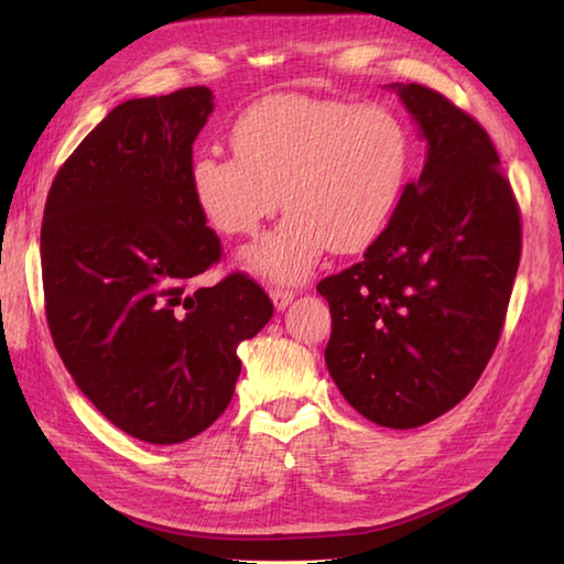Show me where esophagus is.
Segmentation results:
<instances>
[{
    "label": "esophagus",
    "mask_w": 564,
    "mask_h": 564,
    "mask_svg": "<svg viewBox=\"0 0 564 564\" xmlns=\"http://www.w3.org/2000/svg\"><path fill=\"white\" fill-rule=\"evenodd\" d=\"M269 295H271L275 310H285V307L293 303V297H295V293L289 291V289H271Z\"/></svg>",
    "instance_id": "obj_1"
}]
</instances>
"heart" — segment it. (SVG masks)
<instances>
[{"mask_svg":"<svg viewBox=\"0 0 564 564\" xmlns=\"http://www.w3.org/2000/svg\"><path fill=\"white\" fill-rule=\"evenodd\" d=\"M235 152H198L188 186L203 218L227 237L289 215L247 251L273 281H305L327 251L354 254L386 232L410 184L414 142L388 106L273 94L232 128Z\"/></svg>","mask_w":564,"mask_h":564,"instance_id":"1","label":"heart"}]
</instances>
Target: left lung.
Masks as SVG:
<instances>
[{"mask_svg": "<svg viewBox=\"0 0 564 564\" xmlns=\"http://www.w3.org/2000/svg\"><path fill=\"white\" fill-rule=\"evenodd\" d=\"M426 138L419 182L364 261L317 283L325 361L356 412L414 429L453 410L492 358L521 259V210L487 130L424 84H392Z\"/></svg>", "mask_w": 564, "mask_h": 564, "instance_id": "1", "label": "left lung"}]
</instances>
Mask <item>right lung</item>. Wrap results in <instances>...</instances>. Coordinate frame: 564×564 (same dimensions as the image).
<instances>
[{"label": "right lung", "mask_w": 564, "mask_h": 564, "mask_svg": "<svg viewBox=\"0 0 564 564\" xmlns=\"http://www.w3.org/2000/svg\"><path fill=\"white\" fill-rule=\"evenodd\" d=\"M210 111L208 87L116 106L57 170L41 225L59 358L111 424L160 446L225 412L242 370L237 344L273 315L242 271L194 289L223 257L188 186Z\"/></svg>", "instance_id": "right-lung-1"}]
</instances>
